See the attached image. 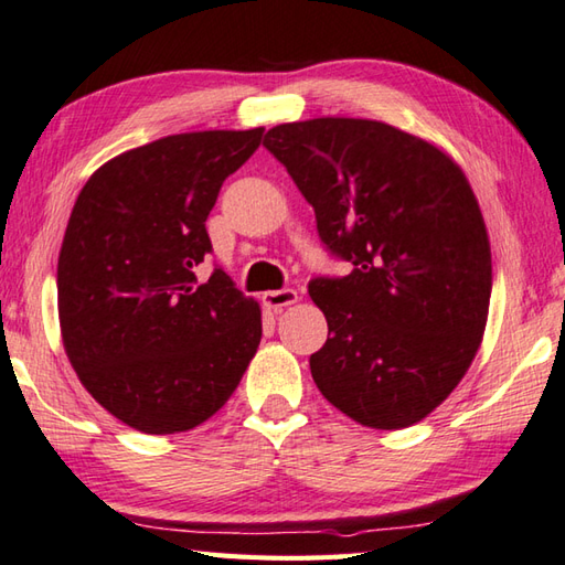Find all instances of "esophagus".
Wrapping results in <instances>:
<instances>
[{
    "label": "esophagus",
    "instance_id": "esophagus-1",
    "mask_svg": "<svg viewBox=\"0 0 565 565\" xmlns=\"http://www.w3.org/2000/svg\"><path fill=\"white\" fill-rule=\"evenodd\" d=\"M264 306L274 313H281L286 306H294L298 301V294L294 289H279V291H264L262 294Z\"/></svg>",
    "mask_w": 565,
    "mask_h": 565
}]
</instances>
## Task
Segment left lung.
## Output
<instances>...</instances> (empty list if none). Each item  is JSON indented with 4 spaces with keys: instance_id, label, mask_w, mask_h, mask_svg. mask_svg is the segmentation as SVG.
I'll return each instance as SVG.
<instances>
[{
    "instance_id": "1",
    "label": "left lung",
    "mask_w": 565,
    "mask_h": 565,
    "mask_svg": "<svg viewBox=\"0 0 565 565\" xmlns=\"http://www.w3.org/2000/svg\"><path fill=\"white\" fill-rule=\"evenodd\" d=\"M264 147L313 205L323 245L352 264L308 284L328 320L316 386L362 426L418 424L466 377L488 323L490 237L466 173L377 119L289 121Z\"/></svg>"
}]
</instances>
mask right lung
<instances>
[{
	"label": "right lung",
	"instance_id": "right-lung-1",
	"mask_svg": "<svg viewBox=\"0 0 565 565\" xmlns=\"http://www.w3.org/2000/svg\"><path fill=\"white\" fill-rule=\"evenodd\" d=\"M264 129L171 135L87 179L58 254V320L77 380L121 424L181 434L237 390L262 340V311L223 269L205 220Z\"/></svg>",
	"mask_w": 565,
	"mask_h": 565
}]
</instances>
